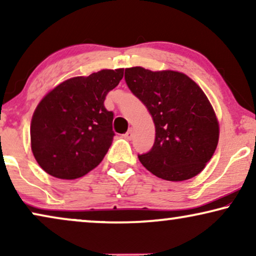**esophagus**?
<instances>
[{
	"mask_svg": "<svg viewBox=\"0 0 256 256\" xmlns=\"http://www.w3.org/2000/svg\"><path fill=\"white\" fill-rule=\"evenodd\" d=\"M124 138H127V140H132V129L130 128L129 129V130L126 132L124 134Z\"/></svg>",
	"mask_w": 256,
	"mask_h": 256,
	"instance_id": "34e87169",
	"label": "esophagus"
}]
</instances>
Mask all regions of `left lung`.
<instances>
[{"label":"left lung","mask_w":256,"mask_h":256,"mask_svg":"<svg viewBox=\"0 0 256 256\" xmlns=\"http://www.w3.org/2000/svg\"><path fill=\"white\" fill-rule=\"evenodd\" d=\"M127 86L152 114V148L138 155L155 176L180 182L197 176L216 152L219 124L202 90L186 74L140 66L126 68Z\"/></svg>","instance_id":"left-lung-1"}]
</instances>
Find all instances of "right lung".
Returning a JSON list of instances; mask_svg holds the SVG:
<instances>
[{
	"instance_id": "obj_1",
	"label": "right lung",
	"mask_w": 256,
	"mask_h": 256,
	"mask_svg": "<svg viewBox=\"0 0 256 256\" xmlns=\"http://www.w3.org/2000/svg\"><path fill=\"white\" fill-rule=\"evenodd\" d=\"M124 76V68L74 76L45 96L31 120V150L51 176L76 180L104 160L113 142V112L104 99Z\"/></svg>"
}]
</instances>
